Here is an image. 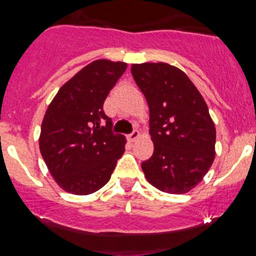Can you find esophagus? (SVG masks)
I'll return each mask as SVG.
<instances>
[{
    "mask_svg": "<svg viewBox=\"0 0 256 256\" xmlns=\"http://www.w3.org/2000/svg\"><path fill=\"white\" fill-rule=\"evenodd\" d=\"M138 137H140V132L137 130H134L132 133H130V134L126 136V138H128V141L130 142H134Z\"/></svg>",
    "mask_w": 256,
    "mask_h": 256,
    "instance_id": "esophagus-1",
    "label": "esophagus"
}]
</instances>
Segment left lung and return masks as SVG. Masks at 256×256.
Listing matches in <instances>:
<instances>
[{
	"label": "left lung",
	"mask_w": 256,
	"mask_h": 256,
	"mask_svg": "<svg viewBox=\"0 0 256 256\" xmlns=\"http://www.w3.org/2000/svg\"><path fill=\"white\" fill-rule=\"evenodd\" d=\"M150 108L154 154L141 164L158 190L186 194L201 182L216 156V126L195 84L165 62L130 68Z\"/></svg>",
	"instance_id": "8db88e82"
}]
</instances>
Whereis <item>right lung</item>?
<instances>
[{"label":"right lung","instance_id":"1","mask_svg":"<svg viewBox=\"0 0 256 256\" xmlns=\"http://www.w3.org/2000/svg\"><path fill=\"white\" fill-rule=\"evenodd\" d=\"M126 69L120 61H94L68 80L48 105L40 150L66 192L90 195L105 186L126 150V137L112 132V118L104 112L108 92Z\"/></svg>","mask_w":256,"mask_h":256}]
</instances>
